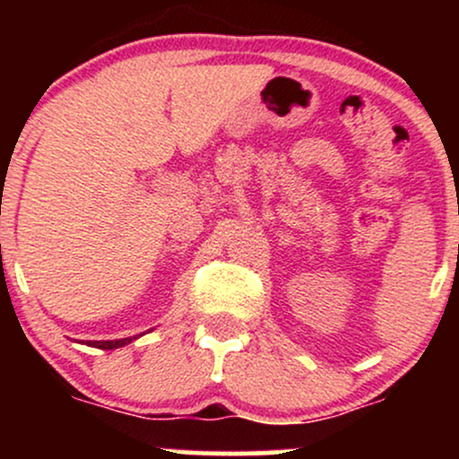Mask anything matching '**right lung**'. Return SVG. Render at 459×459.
Here are the masks:
<instances>
[{"label":"right lung","instance_id":"add662e5","mask_svg":"<svg viewBox=\"0 0 459 459\" xmlns=\"http://www.w3.org/2000/svg\"><path fill=\"white\" fill-rule=\"evenodd\" d=\"M138 336H127V339H114V341H88L91 347H99V350H118V347L129 345L131 341H135Z\"/></svg>","mask_w":459,"mask_h":459}]
</instances>
